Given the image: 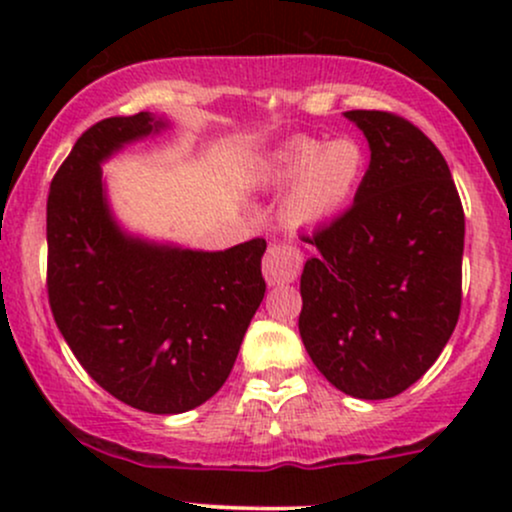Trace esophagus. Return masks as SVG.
<instances>
[{"label": "esophagus", "mask_w": 512, "mask_h": 512, "mask_svg": "<svg viewBox=\"0 0 512 512\" xmlns=\"http://www.w3.org/2000/svg\"><path fill=\"white\" fill-rule=\"evenodd\" d=\"M303 267V252L291 243H272L262 260V274L269 286L291 284Z\"/></svg>", "instance_id": "esophagus-1"}]
</instances>
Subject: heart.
Listing matches in <instances>:
<instances>
[{
  "instance_id": "heart-1",
  "label": "heart",
  "mask_w": 512,
  "mask_h": 512,
  "mask_svg": "<svg viewBox=\"0 0 512 512\" xmlns=\"http://www.w3.org/2000/svg\"><path fill=\"white\" fill-rule=\"evenodd\" d=\"M368 173V151L361 139L334 137L322 142L298 137L276 149L264 166L267 185H291L281 202V219L291 228L332 221L361 192Z\"/></svg>"
}]
</instances>
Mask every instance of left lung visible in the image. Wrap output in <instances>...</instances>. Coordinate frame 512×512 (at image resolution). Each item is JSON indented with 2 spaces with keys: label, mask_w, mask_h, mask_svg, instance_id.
<instances>
[{
  "label": "left lung",
  "mask_w": 512,
  "mask_h": 512,
  "mask_svg": "<svg viewBox=\"0 0 512 512\" xmlns=\"http://www.w3.org/2000/svg\"><path fill=\"white\" fill-rule=\"evenodd\" d=\"M370 166L349 209L313 236L298 330L344 395L387 399L436 363L462 305L464 211L448 163L409 120L349 110Z\"/></svg>",
  "instance_id": "8db88e82"
}]
</instances>
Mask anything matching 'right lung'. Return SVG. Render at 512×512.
Here are the masks:
<instances>
[{
	"instance_id": "obj_1",
	"label": "right lung",
	"mask_w": 512,
	"mask_h": 512,
	"mask_svg": "<svg viewBox=\"0 0 512 512\" xmlns=\"http://www.w3.org/2000/svg\"><path fill=\"white\" fill-rule=\"evenodd\" d=\"M163 127L137 113L76 139L48 195V298L64 342L105 392L149 414H182L231 375L267 289V243L202 252L120 231L101 163Z\"/></svg>"
}]
</instances>
